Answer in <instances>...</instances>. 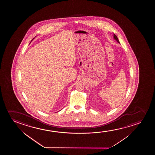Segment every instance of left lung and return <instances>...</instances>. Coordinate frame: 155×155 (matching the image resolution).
<instances>
[{
  "label": "left lung",
  "mask_w": 155,
  "mask_h": 155,
  "mask_svg": "<svg viewBox=\"0 0 155 155\" xmlns=\"http://www.w3.org/2000/svg\"><path fill=\"white\" fill-rule=\"evenodd\" d=\"M113 38H114V40H115L117 41V42L119 43H120L119 39H118V38H117V35H115V34H113Z\"/></svg>",
  "instance_id": "1"
}]
</instances>
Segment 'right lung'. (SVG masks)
I'll use <instances>...</instances> for the list:
<instances>
[{
    "label": "right lung",
    "mask_w": 155,
    "mask_h": 155,
    "mask_svg": "<svg viewBox=\"0 0 155 155\" xmlns=\"http://www.w3.org/2000/svg\"><path fill=\"white\" fill-rule=\"evenodd\" d=\"M34 38H33V39H32V40H33V39H34Z\"/></svg>",
    "instance_id": "add662e5"
}]
</instances>
